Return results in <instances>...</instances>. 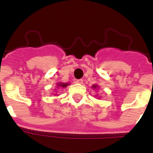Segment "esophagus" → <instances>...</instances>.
<instances>
[{"mask_svg": "<svg viewBox=\"0 0 153 153\" xmlns=\"http://www.w3.org/2000/svg\"><path fill=\"white\" fill-rule=\"evenodd\" d=\"M76 83H83V79H77L76 80Z\"/></svg>", "mask_w": 153, "mask_h": 153, "instance_id": "obj_1", "label": "esophagus"}]
</instances>
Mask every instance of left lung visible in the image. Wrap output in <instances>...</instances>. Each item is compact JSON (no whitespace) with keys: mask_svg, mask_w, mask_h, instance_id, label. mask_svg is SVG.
Masks as SVG:
<instances>
[{"mask_svg":"<svg viewBox=\"0 0 153 153\" xmlns=\"http://www.w3.org/2000/svg\"><path fill=\"white\" fill-rule=\"evenodd\" d=\"M92 88H94V89H96L97 88V85H93V87H92Z\"/></svg>","mask_w":153,"mask_h":153,"instance_id":"left-lung-1","label":"left lung"}]
</instances>
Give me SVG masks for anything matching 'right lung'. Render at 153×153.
<instances>
[{"mask_svg":"<svg viewBox=\"0 0 153 153\" xmlns=\"http://www.w3.org/2000/svg\"><path fill=\"white\" fill-rule=\"evenodd\" d=\"M69 85V83H57V88H65Z\"/></svg>","mask_w":153,"mask_h":153,"instance_id":"obj_1","label":"right lung"}]
</instances>
